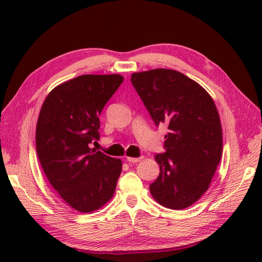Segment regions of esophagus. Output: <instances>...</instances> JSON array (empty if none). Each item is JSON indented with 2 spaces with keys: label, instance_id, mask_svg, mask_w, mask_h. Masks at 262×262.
I'll use <instances>...</instances> for the list:
<instances>
[{
  "label": "esophagus",
  "instance_id": "1",
  "mask_svg": "<svg viewBox=\"0 0 262 262\" xmlns=\"http://www.w3.org/2000/svg\"><path fill=\"white\" fill-rule=\"evenodd\" d=\"M126 160H127L129 163H137V162H140V161H142L143 158H142V157H141V158H129V157H127Z\"/></svg>",
  "mask_w": 262,
  "mask_h": 262
}]
</instances>
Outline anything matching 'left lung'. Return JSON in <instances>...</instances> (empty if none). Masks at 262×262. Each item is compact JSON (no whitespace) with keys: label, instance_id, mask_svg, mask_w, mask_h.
<instances>
[{"label":"left lung","instance_id":"8db88e82","mask_svg":"<svg viewBox=\"0 0 262 262\" xmlns=\"http://www.w3.org/2000/svg\"><path fill=\"white\" fill-rule=\"evenodd\" d=\"M130 81L155 125L168 126L165 152L154 157L160 174L149 191L164 207L187 208L207 191L221 161L223 134L214 100L174 70L133 73Z\"/></svg>","mask_w":262,"mask_h":262}]
</instances>
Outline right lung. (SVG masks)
<instances>
[{
  "instance_id": "right-lung-1",
  "label": "right lung",
  "mask_w": 262,
  "mask_h": 262,
  "mask_svg": "<svg viewBox=\"0 0 262 262\" xmlns=\"http://www.w3.org/2000/svg\"><path fill=\"white\" fill-rule=\"evenodd\" d=\"M122 81L119 74L77 76L49 92L39 113V162L60 198L81 213L107 204L121 173V160L90 144L99 140V116Z\"/></svg>"
}]
</instances>
